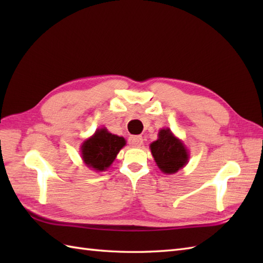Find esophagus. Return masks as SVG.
<instances>
[{"label": "esophagus", "instance_id": "obj_1", "mask_svg": "<svg viewBox=\"0 0 263 263\" xmlns=\"http://www.w3.org/2000/svg\"><path fill=\"white\" fill-rule=\"evenodd\" d=\"M143 143V139L140 136H132L128 138V144L131 147H140Z\"/></svg>", "mask_w": 263, "mask_h": 263}]
</instances>
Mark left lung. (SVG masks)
Segmentation results:
<instances>
[{"label":"left lung","instance_id":"1","mask_svg":"<svg viewBox=\"0 0 263 263\" xmlns=\"http://www.w3.org/2000/svg\"><path fill=\"white\" fill-rule=\"evenodd\" d=\"M153 157L159 170L165 174H174L187 164L189 153L183 142L168 127L158 133V139L150 144Z\"/></svg>","mask_w":263,"mask_h":263}]
</instances>
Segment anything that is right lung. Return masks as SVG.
Returning a JSON list of instances; mask_svg holds the SVG:
<instances>
[{
  "mask_svg": "<svg viewBox=\"0 0 263 263\" xmlns=\"http://www.w3.org/2000/svg\"><path fill=\"white\" fill-rule=\"evenodd\" d=\"M124 146V138L111 135L106 128H98L92 137L82 143V160L95 172L106 171Z\"/></svg>",
  "mask_w": 263,
  "mask_h": 263,
  "instance_id": "add662e5",
  "label": "right lung"
}]
</instances>
